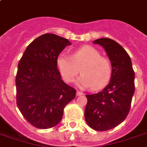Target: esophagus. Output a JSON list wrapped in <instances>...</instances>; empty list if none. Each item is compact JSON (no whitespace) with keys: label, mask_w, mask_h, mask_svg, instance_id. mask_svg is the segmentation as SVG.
Wrapping results in <instances>:
<instances>
[{"label":"esophagus","mask_w":147,"mask_h":147,"mask_svg":"<svg viewBox=\"0 0 147 147\" xmlns=\"http://www.w3.org/2000/svg\"><path fill=\"white\" fill-rule=\"evenodd\" d=\"M83 92H81V91H79V90H77V92H76V95L77 96H81V95H83Z\"/></svg>","instance_id":"obj_1"}]
</instances>
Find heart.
Listing matches in <instances>:
<instances>
[{
	"label": "heart",
	"mask_w": 147,
	"mask_h": 147,
	"mask_svg": "<svg viewBox=\"0 0 147 147\" xmlns=\"http://www.w3.org/2000/svg\"><path fill=\"white\" fill-rule=\"evenodd\" d=\"M57 67L67 83L72 82L79 71L82 75L77 83L83 87L91 86L92 90L103 88L112 75L110 61L93 46L84 45L74 52L71 57L61 53L57 58Z\"/></svg>",
	"instance_id": "b5f03b06"
}]
</instances>
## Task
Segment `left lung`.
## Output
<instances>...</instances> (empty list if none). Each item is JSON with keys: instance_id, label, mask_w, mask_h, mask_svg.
Returning <instances> with one entry per match:
<instances>
[{"instance_id": "obj_1", "label": "left lung", "mask_w": 147, "mask_h": 147, "mask_svg": "<svg viewBox=\"0 0 147 147\" xmlns=\"http://www.w3.org/2000/svg\"><path fill=\"white\" fill-rule=\"evenodd\" d=\"M94 43L105 49L111 61L112 76L103 90L86 95L84 117L91 128L104 131L122 123L129 113L135 93V72L129 55L119 43L106 38Z\"/></svg>"}]
</instances>
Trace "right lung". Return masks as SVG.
<instances>
[{"label": "right lung", "mask_w": 147, "mask_h": 147, "mask_svg": "<svg viewBox=\"0 0 147 147\" xmlns=\"http://www.w3.org/2000/svg\"><path fill=\"white\" fill-rule=\"evenodd\" d=\"M71 42L53 34H42L30 43L18 64L16 104L35 127L47 129L61 121L64 109L76 90L61 80L57 58Z\"/></svg>", "instance_id": "obj_1"}]
</instances>
